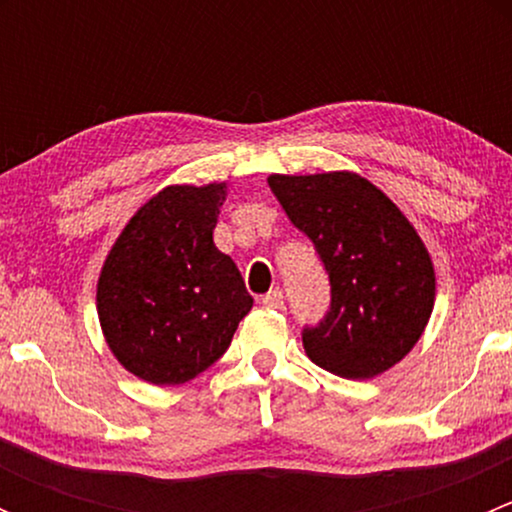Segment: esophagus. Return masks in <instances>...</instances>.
I'll list each match as a JSON object with an SVG mask.
<instances>
[{"label":"esophagus","instance_id":"34e87169","mask_svg":"<svg viewBox=\"0 0 512 512\" xmlns=\"http://www.w3.org/2000/svg\"><path fill=\"white\" fill-rule=\"evenodd\" d=\"M262 304H265V307H270V309H282V307H285V294H282L280 287L270 289L267 294H262Z\"/></svg>","mask_w":512,"mask_h":512}]
</instances>
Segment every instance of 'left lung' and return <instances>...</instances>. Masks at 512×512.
Returning a JSON list of instances; mask_svg holds the SVG:
<instances>
[{
	"instance_id": "left-lung-1",
	"label": "left lung",
	"mask_w": 512,
	"mask_h": 512,
	"mask_svg": "<svg viewBox=\"0 0 512 512\" xmlns=\"http://www.w3.org/2000/svg\"><path fill=\"white\" fill-rule=\"evenodd\" d=\"M272 193L312 240L332 302L302 329L309 359L344 379H374L399 364L426 329L436 275L414 225L356 173L270 175Z\"/></svg>"
}]
</instances>
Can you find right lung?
Wrapping results in <instances>:
<instances>
[{
    "mask_svg": "<svg viewBox=\"0 0 512 512\" xmlns=\"http://www.w3.org/2000/svg\"><path fill=\"white\" fill-rule=\"evenodd\" d=\"M225 183L170 185L118 235L98 277V322L138 379L178 386L227 352L252 309L240 270L213 242Z\"/></svg>",
    "mask_w": 512,
    "mask_h": 512,
    "instance_id": "add662e5",
    "label": "right lung"
}]
</instances>
